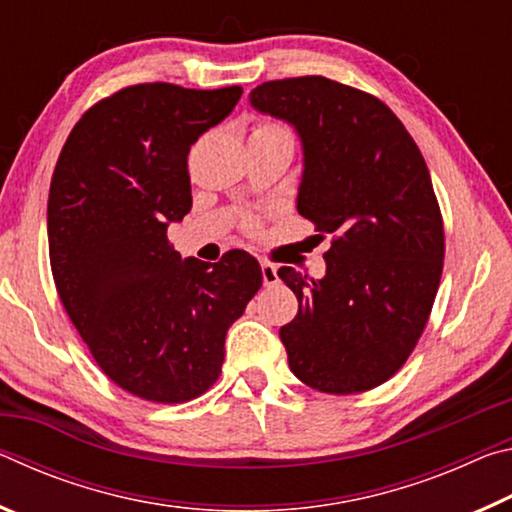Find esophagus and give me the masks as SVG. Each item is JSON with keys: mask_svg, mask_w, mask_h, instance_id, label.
I'll return each instance as SVG.
<instances>
[{"mask_svg": "<svg viewBox=\"0 0 512 512\" xmlns=\"http://www.w3.org/2000/svg\"><path fill=\"white\" fill-rule=\"evenodd\" d=\"M262 280H264L266 287H271V284H277V280H280V277H277V266L275 264L262 262Z\"/></svg>", "mask_w": 512, "mask_h": 512, "instance_id": "esophagus-1", "label": "esophagus"}]
</instances>
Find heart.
<instances>
[{"instance_id": "heart-1", "label": "heart", "mask_w": 512, "mask_h": 512, "mask_svg": "<svg viewBox=\"0 0 512 512\" xmlns=\"http://www.w3.org/2000/svg\"><path fill=\"white\" fill-rule=\"evenodd\" d=\"M280 131H282V128H277V126H268V124H266V126H259L255 133H280Z\"/></svg>"}]
</instances>
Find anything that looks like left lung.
Returning a JSON list of instances; mask_svg holds the SVG:
<instances>
[{"label":"left lung","instance_id":"left-lung-1","mask_svg":"<svg viewBox=\"0 0 512 512\" xmlns=\"http://www.w3.org/2000/svg\"><path fill=\"white\" fill-rule=\"evenodd\" d=\"M248 101L296 131V207L332 235L320 280L277 271L298 298L296 318L280 327L289 368L323 393L370 391L409 359L443 273L427 164L391 108L325 76L268 81Z\"/></svg>","mask_w":512,"mask_h":512}]
</instances>
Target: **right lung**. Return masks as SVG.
Listing matches in <instances>:
<instances>
[{
    "label": "right lung",
    "mask_w": 512,
    "mask_h": 512,
    "mask_svg": "<svg viewBox=\"0 0 512 512\" xmlns=\"http://www.w3.org/2000/svg\"><path fill=\"white\" fill-rule=\"evenodd\" d=\"M239 99L237 85H133L85 112L56 162L47 237L58 296L101 370L142 400L205 393L228 327L262 287L244 250L207 264L167 241L192 210L189 149Z\"/></svg>",
    "instance_id": "1"
}]
</instances>
